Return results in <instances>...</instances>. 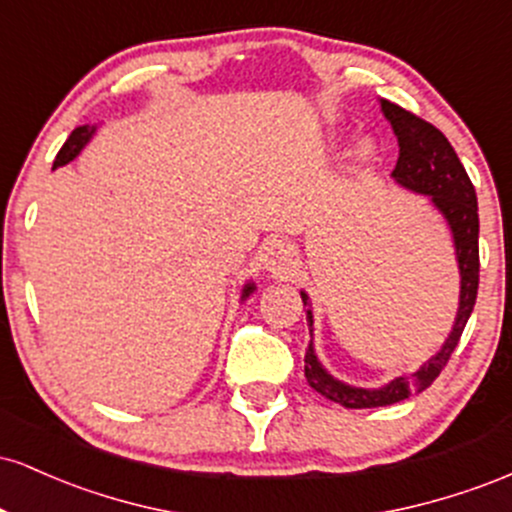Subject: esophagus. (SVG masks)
<instances>
[{"instance_id": "1", "label": "esophagus", "mask_w": 512, "mask_h": 512, "mask_svg": "<svg viewBox=\"0 0 512 512\" xmlns=\"http://www.w3.org/2000/svg\"><path fill=\"white\" fill-rule=\"evenodd\" d=\"M260 262L272 276H286L296 267V255H293V248L286 240L272 238L260 248Z\"/></svg>"}]
</instances>
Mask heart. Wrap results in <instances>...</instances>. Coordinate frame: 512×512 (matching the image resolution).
I'll return each instance as SVG.
<instances>
[{"label":"heart","instance_id":"obj_1","mask_svg":"<svg viewBox=\"0 0 512 512\" xmlns=\"http://www.w3.org/2000/svg\"><path fill=\"white\" fill-rule=\"evenodd\" d=\"M373 158H375V144L370 142V139H363V142L358 144L356 151H354V163H356V168L370 166V163H373Z\"/></svg>","mask_w":512,"mask_h":512}]
</instances>
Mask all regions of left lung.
<instances>
[{
	"label": "left lung",
	"instance_id": "left-lung-1",
	"mask_svg": "<svg viewBox=\"0 0 512 512\" xmlns=\"http://www.w3.org/2000/svg\"><path fill=\"white\" fill-rule=\"evenodd\" d=\"M380 108L392 129L397 134L399 158L397 166L392 170V178L397 185L407 187L411 192L431 197L443 219L448 221L452 240H455L457 267H460V305H457V317L452 332L440 346V351L421 366L416 373L402 375V378L390 380L383 387L366 390V387L346 385L342 380L332 378L322 363L317 361L313 342L305 349V378L310 387L320 392L322 397L342 404L346 409H373L397 404L416 392H424L433 380L438 378L440 370L445 368L448 358L460 342L464 325L472 315L474 303H477L479 289V209H477V192H474L472 180L467 170L457 158L445 134L421 120L409 110L399 108L390 101H380ZM305 317H308L310 334H313V310H310L308 293L301 291Z\"/></svg>",
	"mask_w": 512,
	"mask_h": 512
}]
</instances>
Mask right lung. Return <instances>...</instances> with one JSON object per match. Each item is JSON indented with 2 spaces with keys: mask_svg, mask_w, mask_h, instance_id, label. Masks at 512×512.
Here are the masks:
<instances>
[{
  "mask_svg": "<svg viewBox=\"0 0 512 512\" xmlns=\"http://www.w3.org/2000/svg\"><path fill=\"white\" fill-rule=\"evenodd\" d=\"M93 132H96V127H91V125L76 127L74 132L69 134L67 142H64V146L60 149V154H57V158H55V163H52V168L67 166L69 161H74V158L79 156V151L84 149V146L88 144V139L93 137ZM252 291H255V284H245V289H243V298H248Z\"/></svg>",
  "mask_w": 512,
  "mask_h": 512,
  "instance_id": "right-lung-1",
  "label": "right lung"
}]
</instances>
